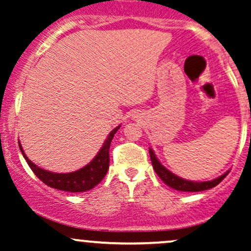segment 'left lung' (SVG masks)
I'll return each instance as SVG.
<instances>
[{
  "mask_svg": "<svg viewBox=\"0 0 251 251\" xmlns=\"http://www.w3.org/2000/svg\"><path fill=\"white\" fill-rule=\"evenodd\" d=\"M150 159H151L152 167H154L155 172H156L157 176H160L161 180L165 184H167L170 188L178 190V191H189V192H197V191H203V190L212 189L214 186L218 185L226 176H227L228 172H226L223 176H220L219 178L214 179V180H208V181H191V180H185V179L180 178V176H176L172 172L167 170L166 167H163L161 165V162L157 160V157L155 156L154 151L151 149H149Z\"/></svg>",
  "mask_w": 251,
  "mask_h": 251,
  "instance_id": "8db88e82",
  "label": "left lung"
}]
</instances>
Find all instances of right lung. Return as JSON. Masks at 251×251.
Wrapping results in <instances>:
<instances>
[{
  "label": "right lung",
  "mask_w": 251,
  "mask_h": 251,
  "mask_svg": "<svg viewBox=\"0 0 251 251\" xmlns=\"http://www.w3.org/2000/svg\"><path fill=\"white\" fill-rule=\"evenodd\" d=\"M119 127H120V126L115 127L114 130L109 133L108 138L105 139L103 147L101 148V150H100L99 154L96 155V157H95L90 163H88L85 167L80 168V170L75 171V172L54 173L46 170H42V168H39L38 166H36L35 163L31 162V161L28 160V157L26 156L23 148L20 146V142L19 148L21 150V154L24 155L26 162L28 163V166H30V168L32 170V172L35 173L36 176H38L39 180L43 181L46 185L50 186V188L61 190V191L84 192L95 188V186L104 178L105 174H107L108 168H109L110 143H112L113 137L117 133Z\"/></svg>",
  "instance_id": "right-lung-1"
}]
</instances>
